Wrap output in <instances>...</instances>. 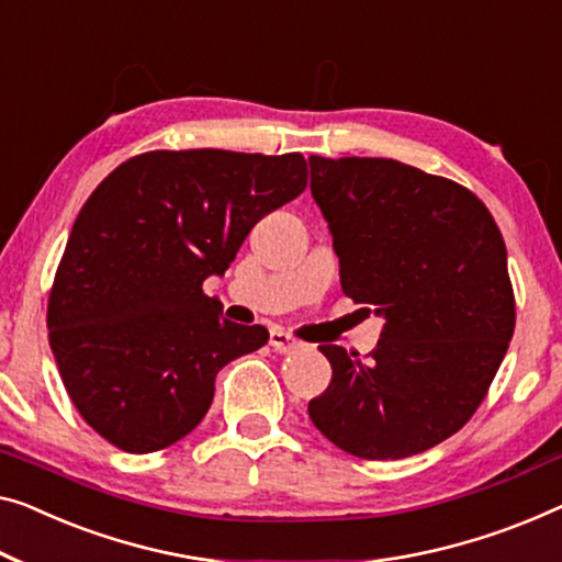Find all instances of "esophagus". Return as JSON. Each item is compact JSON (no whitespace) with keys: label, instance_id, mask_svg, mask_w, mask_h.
Here are the masks:
<instances>
[{"label":"esophagus","instance_id":"obj_1","mask_svg":"<svg viewBox=\"0 0 562 562\" xmlns=\"http://www.w3.org/2000/svg\"><path fill=\"white\" fill-rule=\"evenodd\" d=\"M270 346L278 350V353H295V350L303 348V340H297L295 335L284 333L282 328L270 330Z\"/></svg>","mask_w":562,"mask_h":562}]
</instances>
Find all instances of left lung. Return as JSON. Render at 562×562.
<instances>
[{"mask_svg":"<svg viewBox=\"0 0 562 562\" xmlns=\"http://www.w3.org/2000/svg\"><path fill=\"white\" fill-rule=\"evenodd\" d=\"M310 191L342 292L386 323L368 361L321 346L333 379L307 414L353 457L422 454L472 418L513 340L505 239L462 183L393 158L310 156Z\"/></svg>","mask_w":562,"mask_h":562,"instance_id":"8db88e82","label":"left lung"}]
</instances>
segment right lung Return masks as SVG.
I'll return each mask as SVG.
<instances>
[{
    "label": "right lung",
    "instance_id": "1",
    "mask_svg": "<svg viewBox=\"0 0 562 562\" xmlns=\"http://www.w3.org/2000/svg\"><path fill=\"white\" fill-rule=\"evenodd\" d=\"M305 187L300 154L222 148L148 150L98 183L55 272L47 330L67 396L100 437L148 454L196 429L216 373L270 338L224 321L201 284Z\"/></svg>",
    "mask_w": 562,
    "mask_h": 562
}]
</instances>
